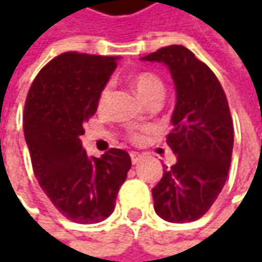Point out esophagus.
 I'll use <instances>...</instances> for the list:
<instances>
[{
    "label": "esophagus",
    "instance_id": "obj_1",
    "mask_svg": "<svg viewBox=\"0 0 262 262\" xmlns=\"http://www.w3.org/2000/svg\"><path fill=\"white\" fill-rule=\"evenodd\" d=\"M129 156H131V162L136 165V163H138L141 159H143V155H140V153H137V151H131L129 153Z\"/></svg>",
    "mask_w": 262,
    "mask_h": 262
}]
</instances>
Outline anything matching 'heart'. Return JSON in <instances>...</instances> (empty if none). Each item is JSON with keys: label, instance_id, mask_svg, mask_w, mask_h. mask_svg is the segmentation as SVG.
Segmentation results:
<instances>
[{"label": "heart", "instance_id": "1", "mask_svg": "<svg viewBox=\"0 0 262 262\" xmlns=\"http://www.w3.org/2000/svg\"><path fill=\"white\" fill-rule=\"evenodd\" d=\"M133 86L136 89L138 96L144 102L150 100L155 96H163V92H165V86H163L162 80L156 74L150 73V71H143V73H138L137 76H134V78H133ZM109 95H111V84H106L100 90L99 97H97V106H99V109H102L106 105V102L109 99ZM133 138L138 140L140 136L134 134Z\"/></svg>", "mask_w": 262, "mask_h": 262}]
</instances>
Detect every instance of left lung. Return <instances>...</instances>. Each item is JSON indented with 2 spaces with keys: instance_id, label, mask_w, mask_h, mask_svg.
Masks as SVG:
<instances>
[{
  "instance_id": "left-lung-1",
  "label": "left lung",
  "mask_w": 262,
  "mask_h": 262,
  "mask_svg": "<svg viewBox=\"0 0 262 262\" xmlns=\"http://www.w3.org/2000/svg\"><path fill=\"white\" fill-rule=\"evenodd\" d=\"M141 59L165 64L176 89L166 138L176 163L151 189L155 211L170 223L194 222L213 206L229 173L233 124L226 95L214 73L185 46H166Z\"/></svg>"
}]
</instances>
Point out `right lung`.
Returning a JSON list of instances; mask_svg holds the SVG:
<instances>
[{"mask_svg":"<svg viewBox=\"0 0 262 262\" xmlns=\"http://www.w3.org/2000/svg\"><path fill=\"white\" fill-rule=\"evenodd\" d=\"M116 61L118 56L64 52L40 70L26 99L23 129L35 176L56 210L81 225L114 213L131 167L125 150L89 156L80 140Z\"/></svg>","mask_w":262,"mask_h":262,"instance_id":"right-lung-1","label":"right lung"}]
</instances>
